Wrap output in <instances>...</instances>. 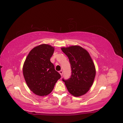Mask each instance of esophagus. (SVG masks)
<instances>
[{"label":"esophagus","mask_w":123,"mask_h":123,"mask_svg":"<svg viewBox=\"0 0 123 123\" xmlns=\"http://www.w3.org/2000/svg\"><path fill=\"white\" fill-rule=\"evenodd\" d=\"M59 74H61V75H62V74H63V71H62V70H61V71H59Z\"/></svg>","instance_id":"obj_1"}]
</instances>
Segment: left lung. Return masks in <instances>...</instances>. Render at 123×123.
<instances>
[{"mask_svg":"<svg viewBox=\"0 0 123 123\" xmlns=\"http://www.w3.org/2000/svg\"><path fill=\"white\" fill-rule=\"evenodd\" d=\"M67 56L71 68V75L65 80L66 86L70 93L78 97L89 90L95 76V66L88 52L79 46L62 48Z\"/></svg>","mask_w":123,"mask_h":123,"instance_id":"1","label":"left lung"}]
</instances>
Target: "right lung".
<instances>
[{
  "label": "right lung",
  "instance_id": "obj_1",
  "mask_svg": "<svg viewBox=\"0 0 123 123\" xmlns=\"http://www.w3.org/2000/svg\"><path fill=\"white\" fill-rule=\"evenodd\" d=\"M54 47L42 44L30 52L23 66L24 76L29 89L39 96L49 94L61 76L50 62Z\"/></svg>",
  "mask_w": 123,
  "mask_h": 123
}]
</instances>
